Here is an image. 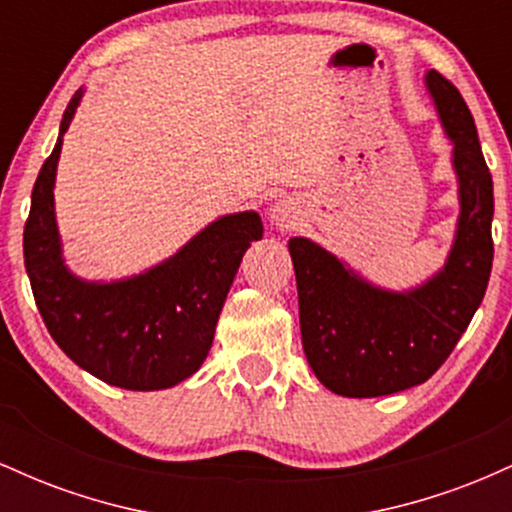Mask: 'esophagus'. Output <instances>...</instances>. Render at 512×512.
Returning <instances> with one entry per match:
<instances>
[{"label":"esophagus","mask_w":512,"mask_h":512,"mask_svg":"<svg viewBox=\"0 0 512 512\" xmlns=\"http://www.w3.org/2000/svg\"><path fill=\"white\" fill-rule=\"evenodd\" d=\"M272 219L279 228H291L296 226V219H298V211L291 207V202H286V199H281V202L274 204L272 209Z\"/></svg>","instance_id":"obj_1"}]
</instances>
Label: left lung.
<instances>
[{"label": "left lung", "instance_id": "8db88e82", "mask_svg": "<svg viewBox=\"0 0 512 512\" xmlns=\"http://www.w3.org/2000/svg\"><path fill=\"white\" fill-rule=\"evenodd\" d=\"M426 84L455 144L460 182V219L445 267L419 289L395 293L368 284L308 238L289 240L305 358L334 395L383 397L426 383L460 342L489 286L493 180L474 117L436 69Z\"/></svg>", "mask_w": 512, "mask_h": 512}]
</instances>
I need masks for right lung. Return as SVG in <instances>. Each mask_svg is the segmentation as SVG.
Returning <instances> with one entry per match:
<instances>
[{"mask_svg": "<svg viewBox=\"0 0 512 512\" xmlns=\"http://www.w3.org/2000/svg\"><path fill=\"white\" fill-rule=\"evenodd\" d=\"M81 91L64 110L60 137L33 185L23 260L35 305L57 346L76 366L125 390H166L207 358L240 260L262 238L255 211L223 216L163 264L132 279L81 281L64 267L55 221L62 137Z\"/></svg>", "mask_w": 512, "mask_h": 512, "instance_id": "right-lung-1", "label": "right lung"}]
</instances>
